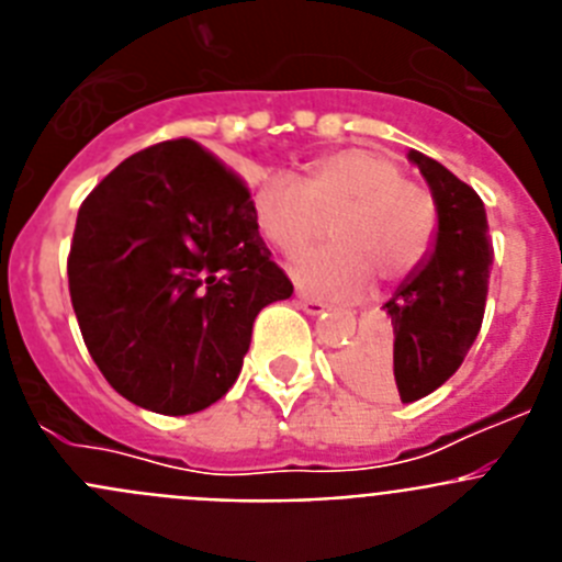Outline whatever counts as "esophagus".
Wrapping results in <instances>:
<instances>
[{
	"label": "esophagus",
	"mask_w": 562,
	"mask_h": 562,
	"mask_svg": "<svg viewBox=\"0 0 562 562\" xmlns=\"http://www.w3.org/2000/svg\"><path fill=\"white\" fill-rule=\"evenodd\" d=\"M297 306H301L306 315H321V312H326L324 301H317V297H310V295H297Z\"/></svg>",
	"instance_id": "obj_1"
}]
</instances>
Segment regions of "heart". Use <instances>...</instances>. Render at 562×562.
<instances>
[{"instance_id": "b5f03b06", "label": "heart", "mask_w": 562, "mask_h": 562, "mask_svg": "<svg viewBox=\"0 0 562 562\" xmlns=\"http://www.w3.org/2000/svg\"><path fill=\"white\" fill-rule=\"evenodd\" d=\"M258 233L281 252H297L329 233L331 245L290 261L295 284L315 295H357L396 284L430 258L439 236L434 193L374 148H340L306 166L301 180L270 173L252 188Z\"/></svg>"}]
</instances>
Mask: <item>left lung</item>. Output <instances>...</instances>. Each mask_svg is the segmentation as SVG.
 Wrapping results in <instances>:
<instances>
[{"label": "left lung", "instance_id": "left-lung-1", "mask_svg": "<svg viewBox=\"0 0 562 562\" xmlns=\"http://www.w3.org/2000/svg\"><path fill=\"white\" fill-rule=\"evenodd\" d=\"M439 205L430 258L385 304L391 329L340 360L342 376L366 394L414 402L448 382L484 321L493 241L479 193L422 151L408 154Z\"/></svg>", "mask_w": 562, "mask_h": 562}]
</instances>
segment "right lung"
<instances>
[{
  "mask_svg": "<svg viewBox=\"0 0 562 562\" xmlns=\"http://www.w3.org/2000/svg\"><path fill=\"white\" fill-rule=\"evenodd\" d=\"M67 276L109 385L166 416L222 400L258 312L292 295L252 220L250 188L188 137L132 154L92 188Z\"/></svg>",
  "mask_w": 562,
  "mask_h": 562,
  "instance_id": "1",
  "label": "right lung"
}]
</instances>
